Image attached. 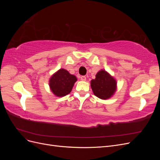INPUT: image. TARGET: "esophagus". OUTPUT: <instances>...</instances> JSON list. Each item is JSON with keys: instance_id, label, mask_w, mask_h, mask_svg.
Wrapping results in <instances>:
<instances>
[{"instance_id": "1", "label": "esophagus", "mask_w": 160, "mask_h": 160, "mask_svg": "<svg viewBox=\"0 0 160 160\" xmlns=\"http://www.w3.org/2000/svg\"><path fill=\"white\" fill-rule=\"evenodd\" d=\"M81 81H86V77L85 76H81Z\"/></svg>"}]
</instances>
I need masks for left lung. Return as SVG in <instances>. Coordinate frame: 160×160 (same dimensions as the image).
<instances>
[{"label": "left lung", "mask_w": 160, "mask_h": 160, "mask_svg": "<svg viewBox=\"0 0 160 160\" xmlns=\"http://www.w3.org/2000/svg\"><path fill=\"white\" fill-rule=\"evenodd\" d=\"M92 91L95 96L101 99H108L112 96L117 89V82L107 71L101 70L91 81Z\"/></svg>", "instance_id": "obj_1"}]
</instances>
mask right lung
<instances>
[{
    "instance_id": "1",
    "label": "right lung",
    "mask_w": 160,
    "mask_h": 160,
    "mask_svg": "<svg viewBox=\"0 0 160 160\" xmlns=\"http://www.w3.org/2000/svg\"><path fill=\"white\" fill-rule=\"evenodd\" d=\"M77 80L75 75L64 69H61L50 78L49 87L53 94L61 98L71 93Z\"/></svg>"
}]
</instances>
